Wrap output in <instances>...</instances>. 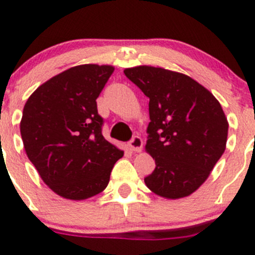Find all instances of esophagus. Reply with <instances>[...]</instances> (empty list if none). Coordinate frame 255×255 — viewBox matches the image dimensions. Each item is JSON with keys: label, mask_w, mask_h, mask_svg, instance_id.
<instances>
[{"label": "esophagus", "mask_w": 255, "mask_h": 255, "mask_svg": "<svg viewBox=\"0 0 255 255\" xmlns=\"http://www.w3.org/2000/svg\"><path fill=\"white\" fill-rule=\"evenodd\" d=\"M129 148L134 152H139L142 150V146H143V142H142V138L139 136H133L132 139L128 143Z\"/></svg>", "instance_id": "34e87169"}]
</instances>
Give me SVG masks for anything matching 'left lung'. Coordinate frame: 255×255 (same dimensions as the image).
Returning <instances> with one entry per match:
<instances>
[{
	"label": "left lung",
	"mask_w": 255,
	"mask_h": 255,
	"mask_svg": "<svg viewBox=\"0 0 255 255\" xmlns=\"http://www.w3.org/2000/svg\"><path fill=\"white\" fill-rule=\"evenodd\" d=\"M125 75L150 99L144 148L156 167L144 183L164 198L189 196L206 182L226 147L229 123L221 105L183 73L138 66L126 68Z\"/></svg>",
	"instance_id": "1"
}]
</instances>
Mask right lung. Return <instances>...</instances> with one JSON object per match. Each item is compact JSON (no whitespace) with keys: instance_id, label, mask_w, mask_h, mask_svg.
Masks as SVG:
<instances>
[{"instance_id":"1","label":"right lung","mask_w":255,"mask_h":255,"mask_svg":"<svg viewBox=\"0 0 255 255\" xmlns=\"http://www.w3.org/2000/svg\"><path fill=\"white\" fill-rule=\"evenodd\" d=\"M114 67L81 65L40 85L22 111L24 148L54 193L81 201L107 188L123 151L108 142L96 99Z\"/></svg>"}]
</instances>
